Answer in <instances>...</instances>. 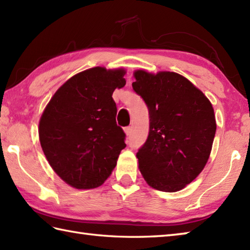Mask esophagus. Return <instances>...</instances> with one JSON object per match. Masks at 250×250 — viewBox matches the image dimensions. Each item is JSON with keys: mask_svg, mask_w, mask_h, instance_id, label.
Listing matches in <instances>:
<instances>
[{"mask_svg": "<svg viewBox=\"0 0 250 250\" xmlns=\"http://www.w3.org/2000/svg\"><path fill=\"white\" fill-rule=\"evenodd\" d=\"M125 132L126 135L130 136L131 133H132V128H131V126H126V128H125Z\"/></svg>", "mask_w": 250, "mask_h": 250, "instance_id": "obj_1", "label": "esophagus"}]
</instances>
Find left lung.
Segmentation results:
<instances>
[{"mask_svg":"<svg viewBox=\"0 0 250 250\" xmlns=\"http://www.w3.org/2000/svg\"><path fill=\"white\" fill-rule=\"evenodd\" d=\"M134 91L149 113V134L136 153L150 187L176 192L202 172L216 133L214 108L204 93L174 72H134Z\"/></svg>","mask_w":250,"mask_h":250,"instance_id":"8db88e82","label":"left lung"}]
</instances>
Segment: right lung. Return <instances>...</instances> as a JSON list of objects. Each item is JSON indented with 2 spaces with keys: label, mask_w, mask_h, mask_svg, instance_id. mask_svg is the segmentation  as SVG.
Returning a JSON list of instances; mask_svg holds the SVG:
<instances>
[{
  "label": "right lung",
  "mask_w": 250,
  "mask_h": 250,
  "mask_svg": "<svg viewBox=\"0 0 250 250\" xmlns=\"http://www.w3.org/2000/svg\"><path fill=\"white\" fill-rule=\"evenodd\" d=\"M125 71L92 67L71 77L57 90L41 117L42 149L52 169L77 189H92L109 177L125 134L117 125L116 88Z\"/></svg>",
  "instance_id": "1"
}]
</instances>
